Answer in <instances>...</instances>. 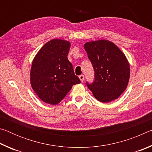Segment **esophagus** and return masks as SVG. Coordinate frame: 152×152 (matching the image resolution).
I'll use <instances>...</instances> for the list:
<instances>
[{
  "mask_svg": "<svg viewBox=\"0 0 152 152\" xmlns=\"http://www.w3.org/2000/svg\"><path fill=\"white\" fill-rule=\"evenodd\" d=\"M79 78H80V80L81 82H83L84 81V75H82V74H81V75H80L79 76Z\"/></svg>",
  "mask_w": 152,
  "mask_h": 152,
  "instance_id": "1",
  "label": "esophagus"
}]
</instances>
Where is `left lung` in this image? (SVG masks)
Segmentation results:
<instances>
[{
    "instance_id": "left-lung-1",
    "label": "left lung",
    "mask_w": 152,
    "mask_h": 152,
    "mask_svg": "<svg viewBox=\"0 0 152 152\" xmlns=\"http://www.w3.org/2000/svg\"><path fill=\"white\" fill-rule=\"evenodd\" d=\"M84 49L94 72V81L86 82L88 88L99 101L117 99L127 88L129 64L121 51L107 40L87 42Z\"/></svg>"
}]
</instances>
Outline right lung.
Segmentation results:
<instances>
[{
  "label": "right lung",
  "instance_id": "1",
  "mask_svg": "<svg viewBox=\"0 0 152 152\" xmlns=\"http://www.w3.org/2000/svg\"><path fill=\"white\" fill-rule=\"evenodd\" d=\"M70 42L52 39L40 49L33 59L30 80L33 91L46 103L57 104L73 85L80 83L68 56Z\"/></svg>",
  "mask_w": 152,
  "mask_h": 152
}]
</instances>
